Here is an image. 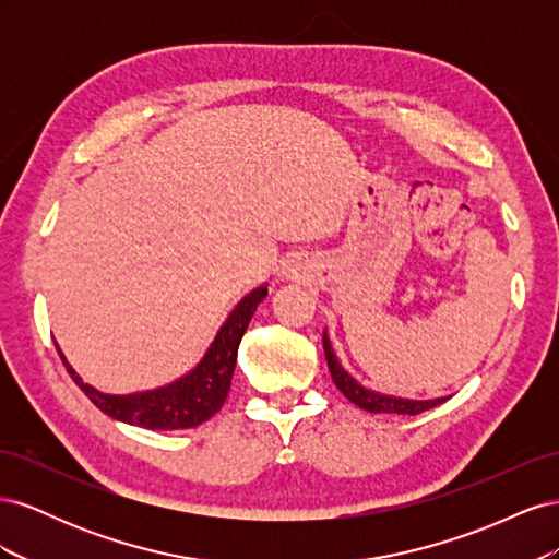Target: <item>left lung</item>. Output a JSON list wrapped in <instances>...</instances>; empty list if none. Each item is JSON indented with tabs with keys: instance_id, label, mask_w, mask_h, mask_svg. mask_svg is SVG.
I'll use <instances>...</instances> for the list:
<instances>
[{
	"instance_id": "1",
	"label": "left lung",
	"mask_w": 559,
	"mask_h": 559,
	"mask_svg": "<svg viewBox=\"0 0 559 559\" xmlns=\"http://www.w3.org/2000/svg\"><path fill=\"white\" fill-rule=\"evenodd\" d=\"M324 354L329 361V370L331 378L335 382V386L359 408L368 411V413H396V415H417L425 413L429 408H436L438 403H443L445 399H433V401H411V399H394V396H384L378 392H370V389L361 386L357 380H354L347 370L341 366V361L335 359V354L331 349L329 337L324 333Z\"/></svg>"
}]
</instances>
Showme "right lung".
Listing matches in <instances>:
<instances>
[{"mask_svg":"<svg viewBox=\"0 0 559 559\" xmlns=\"http://www.w3.org/2000/svg\"><path fill=\"white\" fill-rule=\"evenodd\" d=\"M267 296L265 286L253 289L249 296H245L238 308L230 312L222 331L216 333L212 347L207 349L205 357L193 368L189 376L154 389V392L130 394V396H111L93 389L91 384L83 382L74 368L67 364V359H60L67 368V373L79 384V389L86 394L99 411L105 415L126 421V425L144 427L151 431H175V429H193L202 421H207L218 408H222L228 392L235 361H238V347L242 335L249 326V321L257 312L259 302Z\"/></svg>","mask_w":559,"mask_h":559,"instance_id":"1","label":"right lung"}]
</instances>
